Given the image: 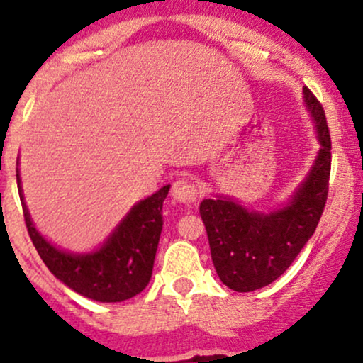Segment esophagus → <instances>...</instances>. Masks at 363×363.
<instances>
[{"label":"esophagus","instance_id":"esophagus-1","mask_svg":"<svg viewBox=\"0 0 363 363\" xmlns=\"http://www.w3.org/2000/svg\"><path fill=\"white\" fill-rule=\"evenodd\" d=\"M172 196L177 201L186 203V205H191V203L196 201V198H198L196 184L186 177L175 179L174 184H172Z\"/></svg>","mask_w":363,"mask_h":363}]
</instances>
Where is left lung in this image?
Returning <instances> with one entry per match:
<instances>
[{"label":"left lung","instance_id":"8db88e82","mask_svg":"<svg viewBox=\"0 0 363 363\" xmlns=\"http://www.w3.org/2000/svg\"><path fill=\"white\" fill-rule=\"evenodd\" d=\"M322 148L315 165L288 206L269 215L230 200H203L201 220L218 277L238 293L260 289L286 272L315 233L329 193L330 134L325 111L303 87Z\"/></svg>","mask_w":363,"mask_h":363}]
</instances>
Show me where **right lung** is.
Here are the masks:
<instances>
[{
    "mask_svg": "<svg viewBox=\"0 0 363 363\" xmlns=\"http://www.w3.org/2000/svg\"><path fill=\"white\" fill-rule=\"evenodd\" d=\"M17 184L23 220L33 245L48 269L75 293L103 303H117L136 296L148 286L163 225V201L170 186L139 201L123 218L110 240L91 255H70L51 246L30 222Z\"/></svg>",
    "mask_w": 363,
    "mask_h": 363,
    "instance_id": "add662e5",
    "label": "right lung"
}]
</instances>
